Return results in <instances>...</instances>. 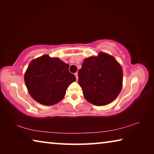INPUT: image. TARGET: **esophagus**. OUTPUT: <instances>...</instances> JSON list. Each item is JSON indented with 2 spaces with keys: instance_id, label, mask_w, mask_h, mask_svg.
Segmentation results:
<instances>
[{
  "instance_id": "1",
  "label": "esophagus",
  "mask_w": 154,
  "mask_h": 154,
  "mask_svg": "<svg viewBox=\"0 0 154 154\" xmlns=\"http://www.w3.org/2000/svg\"><path fill=\"white\" fill-rule=\"evenodd\" d=\"M75 77H76V79H77V81L78 80V73L77 72H75Z\"/></svg>"
}]
</instances>
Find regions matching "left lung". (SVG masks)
Returning <instances> with one entry per match:
<instances>
[{"label":"left lung","instance_id":"left-lung-1","mask_svg":"<svg viewBox=\"0 0 154 154\" xmlns=\"http://www.w3.org/2000/svg\"><path fill=\"white\" fill-rule=\"evenodd\" d=\"M78 76L85 99L95 106L111 103L120 93L123 85L121 65L105 53L85 59Z\"/></svg>","mask_w":154,"mask_h":154}]
</instances>
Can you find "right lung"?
<instances>
[{
    "label": "right lung",
    "instance_id": "1",
    "mask_svg": "<svg viewBox=\"0 0 154 154\" xmlns=\"http://www.w3.org/2000/svg\"><path fill=\"white\" fill-rule=\"evenodd\" d=\"M69 65L47 55L33 60L24 74V82L32 98L45 106L57 103L69 85L76 80Z\"/></svg>",
    "mask_w": 154,
    "mask_h": 154
}]
</instances>
